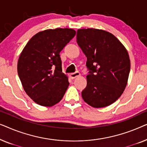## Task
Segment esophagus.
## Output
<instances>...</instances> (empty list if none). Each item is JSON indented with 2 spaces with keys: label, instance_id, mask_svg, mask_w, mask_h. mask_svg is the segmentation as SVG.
Wrapping results in <instances>:
<instances>
[{
  "label": "esophagus",
  "instance_id": "1",
  "mask_svg": "<svg viewBox=\"0 0 147 147\" xmlns=\"http://www.w3.org/2000/svg\"><path fill=\"white\" fill-rule=\"evenodd\" d=\"M80 76V72H78V71H76V72H74V73H71L69 74V77L72 80L75 79L76 78H77Z\"/></svg>",
  "mask_w": 147,
  "mask_h": 147
}]
</instances>
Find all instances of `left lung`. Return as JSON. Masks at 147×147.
<instances>
[{
    "label": "left lung",
    "mask_w": 147,
    "mask_h": 147,
    "mask_svg": "<svg viewBox=\"0 0 147 147\" xmlns=\"http://www.w3.org/2000/svg\"><path fill=\"white\" fill-rule=\"evenodd\" d=\"M76 39L90 70L82 98L94 108L111 105L127 85L130 69L127 50L113 34L102 29H80Z\"/></svg>",
    "instance_id": "1"
}]
</instances>
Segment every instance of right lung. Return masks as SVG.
Segmentation results:
<instances>
[{
  "label": "right lung",
  "instance_id": "obj_1",
  "mask_svg": "<svg viewBox=\"0 0 147 147\" xmlns=\"http://www.w3.org/2000/svg\"><path fill=\"white\" fill-rule=\"evenodd\" d=\"M76 33L68 28L44 30L33 36L21 53L18 75L26 94L39 105L51 107L63 98L69 83L62 73L59 53Z\"/></svg>",
  "mask_w": 147,
  "mask_h": 147
}]
</instances>
